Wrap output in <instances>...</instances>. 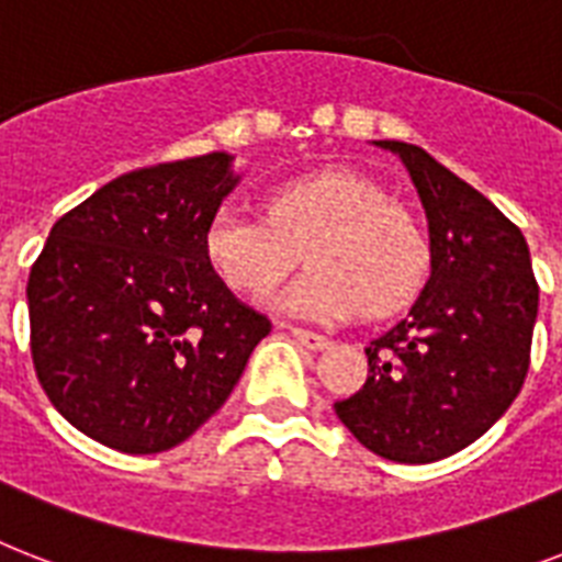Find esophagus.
Wrapping results in <instances>:
<instances>
[{"label":"esophagus","mask_w":562,"mask_h":562,"mask_svg":"<svg viewBox=\"0 0 562 562\" xmlns=\"http://www.w3.org/2000/svg\"><path fill=\"white\" fill-rule=\"evenodd\" d=\"M291 337L300 346H305V349H312V352H321V349L331 344L326 335H317V331H308V328H291Z\"/></svg>","instance_id":"34e87169"}]
</instances>
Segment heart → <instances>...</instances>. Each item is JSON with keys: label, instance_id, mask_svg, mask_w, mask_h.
<instances>
[{"label": "heart", "instance_id": "obj_1", "mask_svg": "<svg viewBox=\"0 0 562 562\" xmlns=\"http://www.w3.org/2000/svg\"><path fill=\"white\" fill-rule=\"evenodd\" d=\"M204 262L234 294H266L300 262L308 271L273 305L291 317L335 323L360 312L386 317L418 294L430 239L384 187L352 170L294 178L266 199V222L234 204L207 218Z\"/></svg>", "mask_w": 562, "mask_h": 562}]
</instances>
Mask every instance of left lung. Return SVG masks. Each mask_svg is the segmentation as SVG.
Returning <instances> with one entry per match:
<instances>
[{"label": "left lung", "mask_w": 562, "mask_h": 562, "mask_svg": "<svg viewBox=\"0 0 562 562\" xmlns=\"http://www.w3.org/2000/svg\"><path fill=\"white\" fill-rule=\"evenodd\" d=\"M430 231V277L404 321L367 346V384L337 418L372 453L430 464L485 436L522 390L540 289L528 241L494 202L404 140Z\"/></svg>", "instance_id": "1"}]
</instances>
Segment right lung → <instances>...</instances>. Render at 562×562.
<instances>
[{
    "mask_svg": "<svg viewBox=\"0 0 562 562\" xmlns=\"http://www.w3.org/2000/svg\"><path fill=\"white\" fill-rule=\"evenodd\" d=\"M234 161L207 153L109 181L59 218L31 268L36 378L112 450L190 439L271 331L204 262V225L241 181Z\"/></svg>",
    "mask_w": 562,
    "mask_h": 562,
    "instance_id": "right-lung-1",
    "label": "right lung"
}]
</instances>
